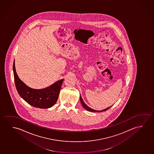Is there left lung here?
Segmentation results:
<instances>
[{
  "instance_id": "left-lung-1",
  "label": "left lung",
  "mask_w": 154,
  "mask_h": 154,
  "mask_svg": "<svg viewBox=\"0 0 154 154\" xmlns=\"http://www.w3.org/2000/svg\"><path fill=\"white\" fill-rule=\"evenodd\" d=\"M80 100L82 105L83 107H84L85 109H86V110L88 111L93 112H100L105 111H106L107 109H109V108L112 106H111L107 107V108L105 109H103V110H100V111H97V110H95V109H92L91 108V107H88V106L85 104V102H84L83 98H82V96H81V95H80Z\"/></svg>"
}]
</instances>
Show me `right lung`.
Masks as SVG:
<instances>
[{"label": "right lung", "instance_id": "obj_1", "mask_svg": "<svg viewBox=\"0 0 154 154\" xmlns=\"http://www.w3.org/2000/svg\"><path fill=\"white\" fill-rule=\"evenodd\" d=\"M13 69L16 88L20 96L28 104L40 109H48L56 104L63 79L58 80L47 88L33 89L25 84L18 77L16 71L15 61Z\"/></svg>", "mask_w": 154, "mask_h": 154}]
</instances>
